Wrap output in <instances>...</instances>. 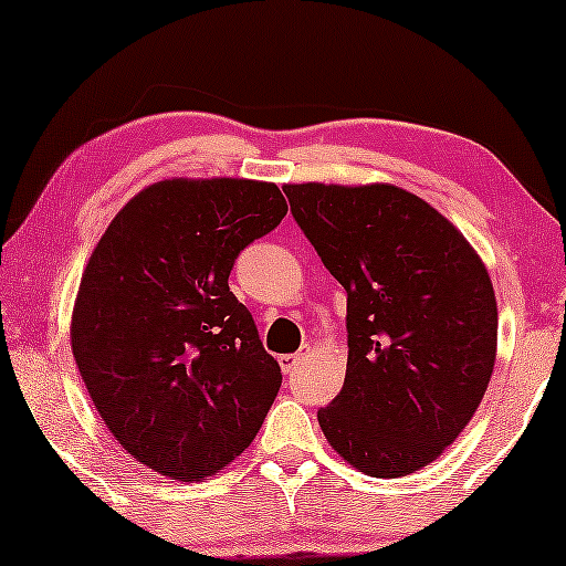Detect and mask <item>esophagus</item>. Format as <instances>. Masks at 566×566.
<instances>
[{"label": "esophagus", "mask_w": 566, "mask_h": 566, "mask_svg": "<svg viewBox=\"0 0 566 566\" xmlns=\"http://www.w3.org/2000/svg\"><path fill=\"white\" fill-rule=\"evenodd\" d=\"M306 358H308V350L291 353V355H281V368H283V374H293V370H296Z\"/></svg>", "instance_id": "esophagus-1"}]
</instances>
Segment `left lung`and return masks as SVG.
<instances>
[{
    "instance_id": "1",
    "label": "left lung",
    "mask_w": 566,
    "mask_h": 566,
    "mask_svg": "<svg viewBox=\"0 0 566 566\" xmlns=\"http://www.w3.org/2000/svg\"><path fill=\"white\" fill-rule=\"evenodd\" d=\"M291 213L347 291L345 384L319 428L355 469L407 476L474 417L497 353V301L451 221L394 185H285Z\"/></svg>"
}]
</instances>
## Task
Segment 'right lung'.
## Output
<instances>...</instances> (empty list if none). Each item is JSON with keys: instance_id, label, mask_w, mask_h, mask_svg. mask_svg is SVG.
I'll use <instances>...</instances> for the list:
<instances>
[{"instance_id": "1", "label": "right lung", "mask_w": 566, "mask_h": 566, "mask_svg": "<svg viewBox=\"0 0 566 566\" xmlns=\"http://www.w3.org/2000/svg\"><path fill=\"white\" fill-rule=\"evenodd\" d=\"M285 213L273 182L161 180L92 252L72 316L76 368L115 440L161 476L216 474L277 397L281 366L229 273Z\"/></svg>"}]
</instances>
